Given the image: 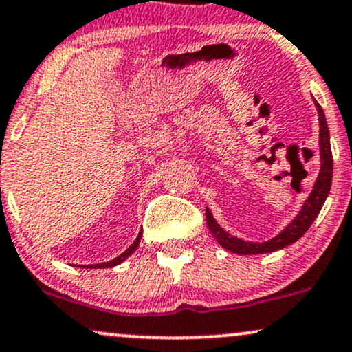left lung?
<instances>
[{
    "label": "left lung",
    "mask_w": 352,
    "mask_h": 352,
    "mask_svg": "<svg viewBox=\"0 0 352 352\" xmlns=\"http://www.w3.org/2000/svg\"><path fill=\"white\" fill-rule=\"evenodd\" d=\"M316 108L319 113V146H320V172L318 180H316L314 188H312L311 195L304 202L302 208L297 214V217L289 223L287 227L280 232L277 237L270 239L267 242H245L241 239L232 237L229 232L222 229L214 217H212L210 210H206L207 226L210 234L214 235L215 241L219 242L223 249L230 250V252L239 254V256H250V254H267L274 252V250L284 249V247L294 244L299 241L304 234L307 232L309 227L312 226L316 217L319 215L320 208H322L324 202H326L327 194L331 190V182H333V152H331V142H329V129H327L326 117H324L322 108L318 102H316Z\"/></svg>",
    "instance_id": "obj_1"
}]
</instances>
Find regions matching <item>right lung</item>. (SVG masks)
I'll list each match as a JSON object with an SVG mask.
<instances>
[{"mask_svg": "<svg viewBox=\"0 0 352 352\" xmlns=\"http://www.w3.org/2000/svg\"><path fill=\"white\" fill-rule=\"evenodd\" d=\"M140 239H142V232H140V234H138V237H137V239H135V242H133V244H132V245H130V247H129V249H126V250H125V252H123V254H120V256H118V257H115V258H113V261H108V262H103V264H95V265H85V267H94V269H96V267H98V269H105V267H115V265L122 264V262H123V261H125V258H126V257H129V256H132V254L135 252V249H137V247H138V244H140Z\"/></svg>", "mask_w": 352, "mask_h": 352, "instance_id": "add662e5", "label": "right lung"}]
</instances>
